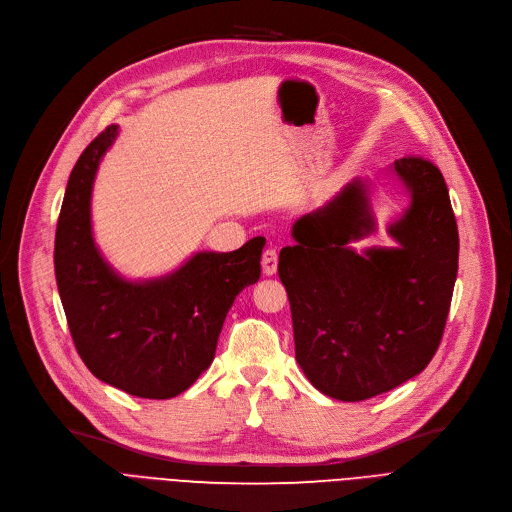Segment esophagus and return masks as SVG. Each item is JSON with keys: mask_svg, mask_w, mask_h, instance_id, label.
<instances>
[{"mask_svg": "<svg viewBox=\"0 0 512 512\" xmlns=\"http://www.w3.org/2000/svg\"><path fill=\"white\" fill-rule=\"evenodd\" d=\"M261 265H263V274L265 276H274L278 272V251L274 247L263 251Z\"/></svg>", "mask_w": 512, "mask_h": 512, "instance_id": "34e87169", "label": "esophagus"}]
</instances>
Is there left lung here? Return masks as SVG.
Returning <instances> with one entry per match:
<instances>
[{"label": "left lung", "mask_w": 512, "mask_h": 512, "mask_svg": "<svg viewBox=\"0 0 512 512\" xmlns=\"http://www.w3.org/2000/svg\"><path fill=\"white\" fill-rule=\"evenodd\" d=\"M392 172L411 207L388 232L396 249L355 253L348 242L373 230L367 188L355 180L292 226L280 251L294 355L326 396L359 402L421 373L436 355L459 270V230L442 172L419 155Z\"/></svg>", "instance_id": "1"}]
</instances>
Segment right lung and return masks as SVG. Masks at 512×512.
Wrapping results in <instances>:
<instances>
[{"label":"right lung","instance_id":"obj_1","mask_svg":"<svg viewBox=\"0 0 512 512\" xmlns=\"http://www.w3.org/2000/svg\"><path fill=\"white\" fill-rule=\"evenodd\" d=\"M118 126L80 153L56 228L53 265L76 351L101 382L132 396L164 400L191 388L211 365L236 294L261 276L265 238L232 253H197L151 282L116 276L93 242L91 188Z\"/></svg>","mask_w":512,"mask_h":512}]
</instances>
